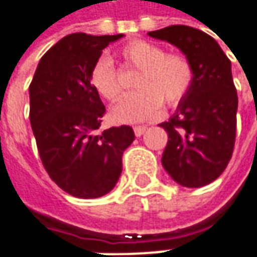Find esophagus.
Instances as JSON below:
<instances>
[{"mask_svg": "<svg viewBox=\"0 0 257 257\" xmlns=\"http://www.w3.org/2000/svg\"><path fill=\"white\" fill-rule=\"evenodd\" d=\"M145 131L146 126H135V128H134V132H135L137 137H142V135L145 134Z\"/></svg>", "mask_w": 257, "mask_h": 257, "instance_id": "obj_1", "label": "esophagus"}]
</instances>
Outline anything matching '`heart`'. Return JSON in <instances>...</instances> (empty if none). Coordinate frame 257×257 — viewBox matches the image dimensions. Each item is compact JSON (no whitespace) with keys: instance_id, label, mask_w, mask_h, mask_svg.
I'll return each mask as SVG.
<instances>
[{"instance_id":"1","label":"heart","mask_w":257,"mask_h":257,"mask_svg":"<svg viewBox=\"0 0 257 257\" xmlns=\"http://www.w3.org/2000/svg\"><path fill=\"white\" fill-rule=\"evenodd\" d=\"M119 55L126 65L138 69L134 85L139 91L112 109L115 120L135 123L154 119L161 111L162 101L175 106L186 96L193 81V71L185 57L165 54L164 48L144 40L128 42ZM89 81L106 101H118L123 95L119 76L108 57H101L95 62Z\"/></svg>"}]
</instances>
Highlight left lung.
Returning a JSON list of instances; mask_svg holds the SVG:
<instances>
[{"label": "left lung", "instance_id": "obj_1", "mask_svg": "<svg viewBox=\"0 0 257 257\" xmlns=\"http://www.w3.org/2000/svg\"><path fill=\"white\" fill-rule=\"evenodd\" d=\"M148 35L175 45L193 71L186 96L159 125L168 132L162 165L182 186H205L222 175L233 152L237 93L230 61L210 35L192 27L171 25Z\"/></svg>", "mask_w": 257, "mask_h": 257}]
</instances>
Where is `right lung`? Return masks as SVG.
<instances>
[{"mask_svg":"<svg viewBox=\"0 0 257 257\" xmlns=\"http://www.w3.org/2000/svg\"><path fill=\"white\" fill-rule=\"evenodd\" d=\"M122 37H64L41 58L30 85V120L42 165L75 198L111 192L122 172V154L135 139L126 125L96 134L105 106L89 81L102 49Z\"/></svg>","mask_w":257,"mask_h":257,"instance_id":"obj_1","label":"right lung"}]
</instances>
